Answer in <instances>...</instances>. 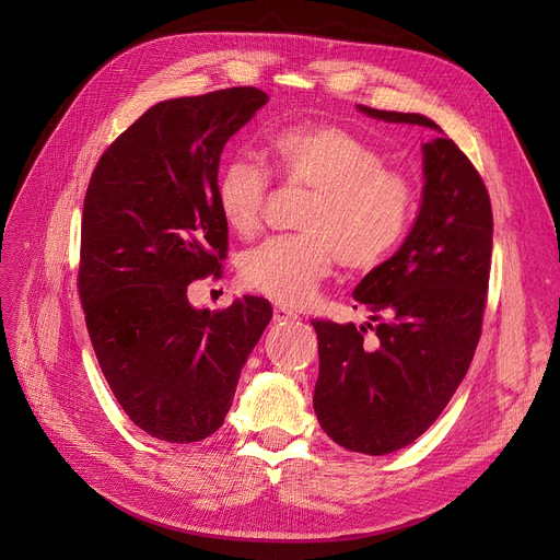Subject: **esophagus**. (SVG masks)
I'll return each instance as SVG.
<instances>
[{"label":"esophagus","instance_id":"34e87169","mask_svg":"<svg viewBox=\"0 0 560 560\" xmlns=\"http://www.w3.org/2000/svg\"><path fill=\"white\" fill-rule=\"evenodd\" d=\"M298 319V313L285 308L283 304H277L275 306V322H279V325H285V322H295Z\"/></svg>","mask_w":560,"mask_h":560}]
</instances>
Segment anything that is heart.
<instances>
[{
    "label": "heart",
    "mask_w": 560,
    "mask_h": 560,
    "mask_svg": "<svg viewBox=\"0 0 560 560\" xmlns=\"http://www.w3.org/2000/svg\"><path fill=\"white\" fill-rule=\"evenodd\" d=\"M268 154L288 184L311 188L298 226L247 252L245 288L279 304H306L336 260L351 270L384 262L413 220V188L357 133L336 125H298L268 140ZM270 179L258 163L231 159L220 167L215 203L224 224L249 238L260 226Z\"/></svg>",
    "instance_id": "heart-1"
}]
</instances>
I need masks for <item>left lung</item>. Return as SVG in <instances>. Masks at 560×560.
Segmentation results:
<instances>
[{
  "mask_svg": "<svg viewBox=\"0 0 560 560\" xmlns=\"http://www.w3.org/2000/svg\"><path fill=\"white\" fill-rule=\"evenodd\" d=\"M359 110L443 133L420 113ZM422 172L413 229L354 290L378 325L313 319L319 351L313 408L319 427L349 452L384 456L418 440L460 386L481 338L492 256L488 190L443 136L422 144ZM368 328L372 341L364 340Z\"/></svg>",
  "mask_w": 560,
  "mask_h": 560,
  "instance_id": "left-lung-1",
  "label": "left lung"
}]
</instances>
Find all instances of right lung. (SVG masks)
<instances>
[{
  "mask_svg": "<svg viewBox=\"0 0 560 560\" xmlns=\"http://www.w3.org/2000/svg\"><path fill=\"white\" fill-rule=\"evenodd\" d=\"M268 95L241 85L154 104L102 154L83 199L79 295L108 386L136 427L197 443L222 424L272 319L262 298L195 308L188 285L220 275V154Z\"/></svg>",
  "mask_w": 560,
  "mask_h": 560,
  "instance_id": "right-lung-1",
  "label": "right lung"
}]
</instances>
